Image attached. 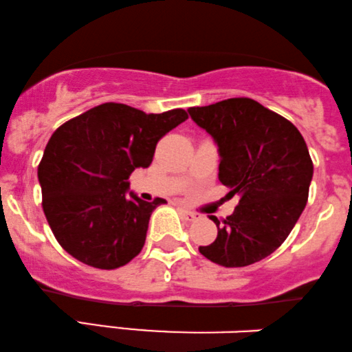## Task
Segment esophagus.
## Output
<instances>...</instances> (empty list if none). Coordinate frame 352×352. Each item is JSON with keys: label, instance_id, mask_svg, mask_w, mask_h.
I'll list each match as a JSON object with an SVG mask.
<instances>
[{"label": "esophagus", "instance_id": "34e87169", "mask_svg": "<svg viewBox=\"0 0 352 352\" xmlns=\"http://www.w3.org/2000/svg\"><path fill=\"white\" fill-rule=\"evenodd\" d=\"M179 212L183 214V217L188 222H194V221H197V219H199V214L192 212V210H189V209H179Z\"/></svg>", "mask_w": 352, "mask_h": 352}]
</instances>
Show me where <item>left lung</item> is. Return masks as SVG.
<instances>
[{
    "label": "left lung",
    "mask_w": 352,
    "mask_h": 352,
    "mask_svg": "<svg viewBox=\"0 0 352 352\" xmlns=\"http://www.w3.org/2000/svg\"><path fill=\"white\" fill-rule=\"evenodd\" d=\"M219 146V181L239 206L199 252L222 267H247L278 249L308 201L313 161L298 128L247 97L188 110Z\"/></svg>",
    "instance_id": "left-lung-1"
}]
</instances>
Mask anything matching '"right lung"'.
Masks as SVG:
<instances>
[{"instance_id":"obj_1","label":"right lung","mask_w":352,"mask_h":352,"mask_svg":"<svg viewBox=\"0 0 352 352\" xmlns=\"http://www.w3.org/2000/svg\"><path fill=\"white\" fill-rule=\"evenodd\" d=\"M188 118L183 109L144 113L102 103L54 131L37 168L54 237L85 265L113 270L140 254L151 212L164 199L128 196V177L148 168L156 143Z\"/></svg>"}]
</instances>
